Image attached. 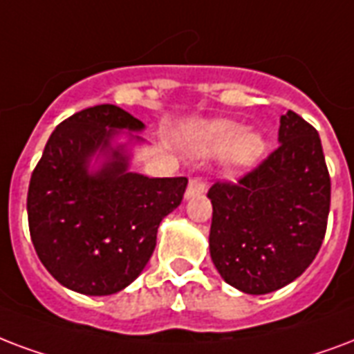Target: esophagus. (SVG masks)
Here are the masks:
<instances>
[{
  "label": "esophagus",
  "mask_w": 354,
  "mask_h": 354,
  "mask_svg": "<svg viewBox=\"0 0 354 354\" xmlns=\"http://www.w3.org/2000/svg\"><path fill=\"white\" fill-rule=\"evenodd\" d=\"M204 191H206V182L198 176L191 178V180H189L187 191H185V198H195V196L202 195Z\"/></svg>",
  "instance_id": "34e87169"
}]
</instances>
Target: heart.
Wrapping results in <instances>:
<instances>
[{"instance_id": "heart-1", "label": "heart", "mask_w": 354, "mask_h": 354, "mask_svg": "<svg viewBox=\"0 0 354 354\" xmlns=\"http://www.w3.org/2000/svg\"><path fill=\"white\" fill-rule=\"evenodd\" d=\"M225 154L230 176H241L258 163L266 152V137L258 129H243L232 120H212L202 124L193 139V152L202 158Z\"/></svg>"}]
</instances>
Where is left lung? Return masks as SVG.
Returning a JSON list of instances; mask_svg holds the SVG:
<instances>
[{"label":"left lung","mask_w":354,"mask_h":354,"mask_svg":"<svg viewBox=\"0 0 354 354\" xmlns=\"http://www.w3.org/2000/svg\"><path fill=\"white\" fill-rule=\"evenodd\" d=\"M279 147L258 169L207 191L209 254L226 284L266 295L301 277L319 252L330 178L317 131L297 113L280 117Z\"/></svg>","instance_id":"8db88e82"}]
</instances>
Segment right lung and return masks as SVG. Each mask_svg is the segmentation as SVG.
<instances>
[{"instance_id":"obj_1","label":"right lung","mask_w":354,"mask_h":354,"mask_svg":"<svg viewBox=\"0 0 354 354\" xmlns=\"http://www.w3.org/2000/svg\"><path fill=\"white\" fill-rule=\"evenodd\" d=\"M145 124L94 105L53 129L27 193L35 250L59 284L113 295L147 267L159 223L180 206L187 178H148L131 158Z\"/></svg>"}]
</instances>
